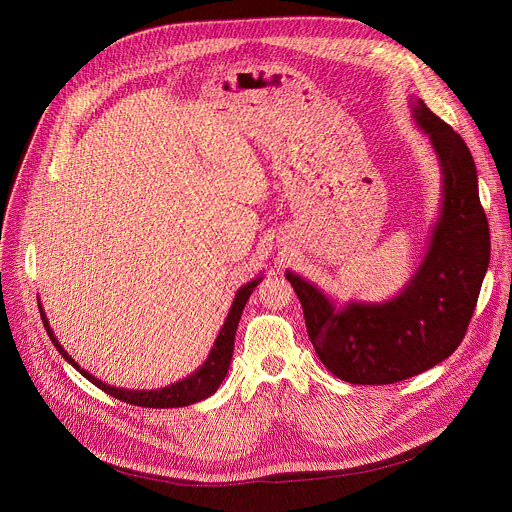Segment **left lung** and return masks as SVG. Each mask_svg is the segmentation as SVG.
Listing matches in <instances>:
<instances>
[{"label": "left lung", "mask_w": 512, "mask_h": 512, "mask_svg": "<svg viewBox=\"0 0 512 512\" xmlns=\"http://www.w3.org/2000/svg\"><path fill=\"white\" fill-rule=\"evenodd\" d=\"M410 105L442 171L440 218L414 276L385 302L337 306L321 288L286 270L319 359L355 385L395 383L448 359L466 335L490 262L470 149L422 98H410Z\"/></svg>", "instance_id": "obj_1"}]
</instances>
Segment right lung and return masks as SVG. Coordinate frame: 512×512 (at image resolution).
<instances>
[{
	"instance_id": "1",
	"label": "right lung",
	"mask_w": 512,
	"mask_h": 512,
	"mask_svg": "<svg viewBox=\"0 0 512 512\" xmlns=\"http://www.w3.org/2000/svg\"><path fill=\"white\" fill-rule=\"evenodd\" d=\"M262 280V274L252 278L250 282H246L244 286L238 288L236 296H234V302L230 306V313L220 329V335L216 337V343L208 355V359L203 361V365H199L191 375H187L185 379L181 381H175L167 387H161V389H125V387H113L105 381L96 379L92 373H88L86 369H80V365L64 351V347L58 343V339L54 337V331L46 319V313H44V306L42 302H38V309H40V317H42V323L46 327V333L48 337L52 339L54 347L58 349V353L76 369L80 371L90 383H94L98 389H102L105 393L121 399V401H127L131 405H139V407H157V410H165V407H185V405H191V403H197V401H203L206 397L214 395L218 391V387L222 385V381L226 379L228 375V369H230V361H232V353H234V339H236V329H238V323H240V317H242V311L244 306L250 298V294L254 292V288L260 284Z\"/></svg>"
}]
</instances>
